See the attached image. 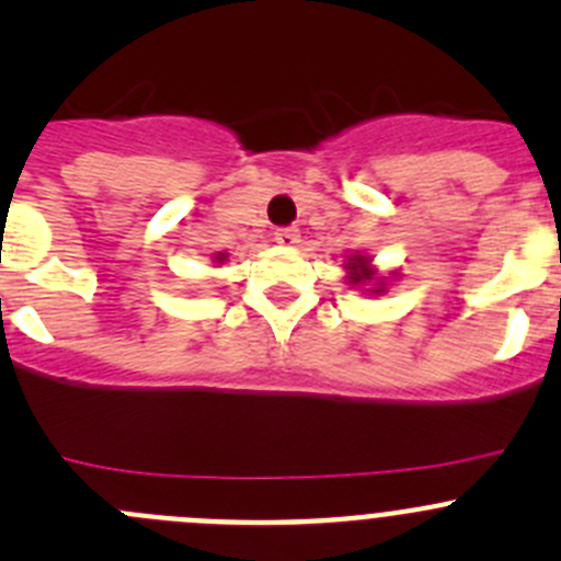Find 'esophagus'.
Masks as SVG:
<instances>
[{"label":"esophagus","mask_w":561,"mask_h":561,"mask_svg":"<svg viewBox=\"0 0 561 561\" xmlns=\"http://www.w3.org/2000/svg\"><path fill=\"white\" fill-rule=\"evenodd\" d=\"M274 241L279 247H296L298 241H301V236H298L296 228H279L274 233Z\"/></svg>","instance_id":"1"}]
</instances>
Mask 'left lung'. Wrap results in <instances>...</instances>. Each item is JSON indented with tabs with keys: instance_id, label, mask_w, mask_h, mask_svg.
<instances>
[{
	"instance_id": "8db88e82",
	"label": "left lung",
	"mask_w": 561,
	"mask_h": 561,
	"mask_svg": "<svg viewBox=\"0 0 561 561\" xmlns=\"http://www.w3.org/2000/svg\"><path fill=\"white\" fill-rule=\"evenodd\" d=\"M344 271H347V282L355 290H366L369 296H382L388 293V279H393V274L382 276L380 271L375 268L369 254L353 252L344 260Z\"/></svg>"
}]
</instances>
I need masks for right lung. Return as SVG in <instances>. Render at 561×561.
Returning <instances> with one entry per match:
<instances>
[{"label":"right lung","instance_id":"right-lung-1","mask_svg":"<svg viewBox=\"0 0 561 561\" xmlns=\"http://www.w3.org/2000/svg\"><path fill=\"white\" fill-rule=\"evenodd\" d=\"M211 260H214V263H217V265H222L225 260H228V252H217V254H211Z\"/></svg>","mask_w":561,"mask_h":561}]
</instances>
